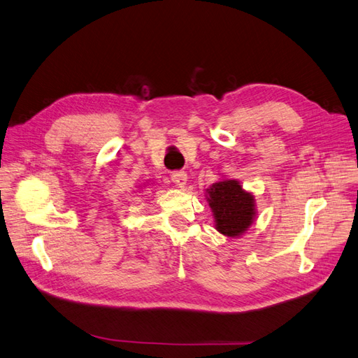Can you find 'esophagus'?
Returning <instances> with one entry per match:
<instances>
[{"label":"esophagus","instance_id":"1","mask_svg":"<svg viewBox=\"0 0 358 358\" xmlns=\"http://www.w3.org/2000/svg\"><path fill=\"white\" fill-rule=\"evenodd\" d=\"M187 180H188V176H187L185 171H175L171 175V182L176 183L179 188L185 187L187 185Z\"/></svg>","mask_w":358,"mask_h":358}]
</instances>
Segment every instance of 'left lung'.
<instances>
[{
    "label": "left lung",
    "instance_id": "8db88e82",
    "mask_svg": "<svg viewBox=\"0 0 358 358\" xmlns=\"http://www.w3.org/2000/svg\"><path fill=\"white\" fill-rule=\"evenodd\" d=\"M208 201L216 221V230L236 237L252 224L255 209L254 197L245 192L237 180L216 182L208 189Z\"/></svg>",
    "mask_w": 358,
    "mask_h": 358
}]
</instances>
